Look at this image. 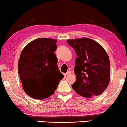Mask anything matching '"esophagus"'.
Wrapping results in <instances>:
<instances>
[{"instance_id": "esophagus-1", "label": "esophagus", "mask_w": 127, "mask_h": 127, "mask_svg": "<svg viewBox=\"0 0 127 127\" xmlns=\"http://www.w3.org/2000/svg\"><path fill=\"white\" fill-rule=\"evenodd\" d=\"M71 71H68V72H67L66 74H65V75H71Z\"/></svg>"}]
</instances>
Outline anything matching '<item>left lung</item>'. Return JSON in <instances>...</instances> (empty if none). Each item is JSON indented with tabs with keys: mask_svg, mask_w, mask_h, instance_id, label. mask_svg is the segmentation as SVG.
Returning a JSON list of instances; mask_svg holds the SVG:
<instances>
[{
	"mask_svg": "<svg viewBox=\"0 0 127 127\" xmlns=\"http://www.w3.org/2000/svg\"><path fill=\"white\" fill-rule=\"evenodd\" d=\"M75 49L74 72L76 81L72 89L80 96L92 97L100 95L108 87L111 77L108 55L100 44L89 38L67 40Z\"/></svg>",
	"mask_w": 127,
	"mask_h": 127,
	"instance_id": "left-lung-1",
	"label": "left lung"
}]
</instances>
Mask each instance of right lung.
I'll use <instances>...</instances> for the list:
<instances>
[{"mask_svg":"<svg viewBox=\"0 0 127 127\" xmlns=\"http://www.w3.org/2000/svg\"><path fill=\"white\" fill-rule=\"evenodd\" d=\"M56 42L51 38H37L28 43L21 53L18 74L25 93L33 99L50 97L64 78L54 53Z\"/></svg>","mask_w":127,"mask_h":127,"instance_id":"obj_1","label":"right lung"}]
</instances>
